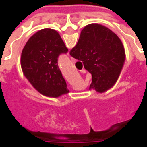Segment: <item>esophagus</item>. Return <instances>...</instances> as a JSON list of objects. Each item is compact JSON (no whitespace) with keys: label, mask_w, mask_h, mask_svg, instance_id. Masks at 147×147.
Masks as SVG:
<instances>
[{"label":"esophagus","mask_w":147,"mask_h":147,"mask_svg":"<svg viewBox=\"0 0 147 147\" xmlns=\"http://www.w3.org/2000/svg\"><path fill=\"white\" fill-rule=\"evenodd\" d=\"M71 62H72V63H75V62H76V59H75V58H73V57H71Z\"/></svg>","instance_id":"obj_1"}]
</instances>
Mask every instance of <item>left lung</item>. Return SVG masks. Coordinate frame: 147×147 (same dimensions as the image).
I'll use <instances>...</instances> for the list:
<instances>
[{
  "label": "left lung",
  "mask_w": 147,
  "mask_h": 147,
  "mask_svg": "<svg viewBox=\"0 0 147 147\" xmlns=\"http://www.w3.org/2000/svg\"><path fill=\"white\" fill-rule=\"evenodd\" d=\"M67 51L57 31L49 28L33 34L23 49V73L42 95L58 98L69 92L57 64L59 55Z\"/></svg>",
  "instance_id": "1"
}]
</instances>
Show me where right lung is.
<instances>
[{
  "mask_svg": "<svg viewBox=\"0 0 147 147\" xmlns=\"http://www.w3.org/2000/svg\"><path fill=\"white\" fill-rule=\"evenodd\" d=\"M72 57L83 61L92 75L90 90L104 93L112 88L120 76L125 61V51L119 37L108 27L91 24L83 28Z\"/></svg>",
  "mask_w": 147,
  "mask_h": 147,
  "instance_id": "1",
  "label": "right lung"
}]
</instances>
